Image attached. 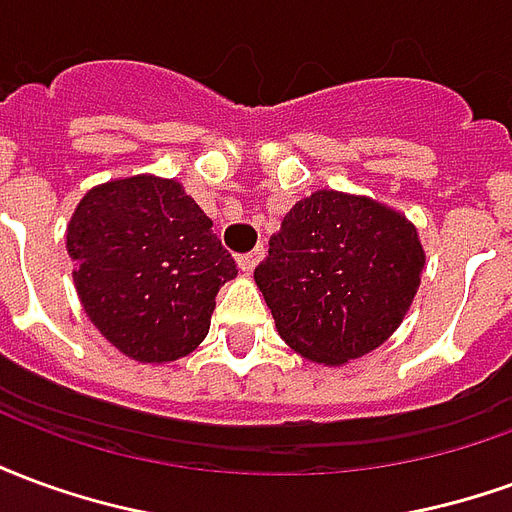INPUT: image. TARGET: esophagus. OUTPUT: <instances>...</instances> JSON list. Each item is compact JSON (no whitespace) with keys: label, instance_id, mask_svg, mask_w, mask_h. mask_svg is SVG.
<instances>
[{"label":"esophagus","instance_id":"obj_1","mask_svg":"<svg viewBox=\"0 0 512 512\" xmlns=\"http://www.w3.org/2000/svg\"><path fill=\"white\" fill-rule=\"evenodd\" d=\"M266 257V249L263 246H255L252 252H244V255H238V268L241 271H255V266Z\"/></svg>","mask_w":512,"mask_h":512}]
</instances>
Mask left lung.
<instances>
[{"label": "left lung", "mask_w": 512, "mask_h": 512, "mask_svg": "<svg viewBox=\"0 0 512 512\" xmlns=\"http://www.w3.org/2000/svg\"><path fill=\"white\" fill-rule=\"evenodd\" d=\"M425 252L414 224L365 197L296 202L255 268L282 340L321 365L365 356L414 301Z\"/></svg>", "instance_id": "1"}]
</instances>
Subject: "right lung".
Segmentation results:
<instances>
[{
	"label": "right lung",
	"instance_id": "obj_1",
	"mask_svg": "<svg viewBox=\"0 0 512 512\" xmlns=\"http://www.w3.org/2000/svg\"><path fill=\"white\" fill-rule=\"evenodd\" d=\"M175 180L126 178L93 189L68 224L84 312L117 351L175 362L211 329L233 255Z\"/></svg>",
	"mask_w": 512,
	"mask_h": 512
}]
</instances>
